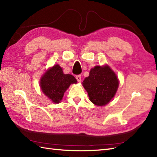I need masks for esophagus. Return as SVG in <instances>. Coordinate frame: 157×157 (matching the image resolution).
<instances>
[{
    "instance_id": "1",
    "label": "esophagus",
    "mask_w": 157,
    "mask_h": 157,
    "mask_svg": "<svg viewBox=\"0 0 157 157\" xmlns=\"http://www.w3.org/2000/svg\"><path fill=\"white\" fill-rule=\"evenodd\" d=\"M75 78L77 79V81H78V82H80L82 81V77L80 75H78L75 76Z\"/></svg>"
}]
</instances>
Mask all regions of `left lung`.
<instances>
[{
    "mask_svg": "<svg viewBox=\"0 0 157 157\" xmlns=\"http://www.w3.org/2000/svg\"><path fill=\"white\" fill-rule=\"evenodd\" d=\"M118 86V79L108 66H96L83 82L90 101L98 106H104L111 101Z\"/></svg>",
    "mask_w": 157,
    "mask_h": 157,
    "instance_id": "1",
    "label": "left lung"
}]
</instances>
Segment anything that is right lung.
Wrapping results in <instances>:
<instances>
[{"label": "right lung", "mask_w": 157, "mask_h": 157, "mask_svg": "<svg viewBox=\"0 0 157 157\" xmlns=\"http://www.w3.org/2000/svg\"><path fill=\"white\" fill-rule=\"evenodd\" d=\"M76 79L72 75L64 74L59 65L53 66L42 76L40 87L44 94L55 103L61 101L66 90L70 84H76Z\"/></svg>", "instance_id": "obj_1"}]
</instances>
